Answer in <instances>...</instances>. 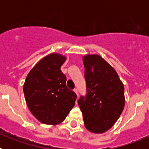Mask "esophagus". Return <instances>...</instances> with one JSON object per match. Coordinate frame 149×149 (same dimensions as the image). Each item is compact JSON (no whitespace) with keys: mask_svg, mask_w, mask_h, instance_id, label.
Wrapping results in <instances>:
<instances>
[{"mask_svg":"<svg viewBox=\"0 0 149 149\" xmlns=\"http://www.w3.org/2000/svg\"><path fill=\"white\" fill-rule=\"evenodd\" d=\"M74 92L76 94H77V95H77V88H74Z\"/></svg>","mask_w":149,"mask_h":149,"instance_id":"obj_1","label":"esophagus"}]
</instances>
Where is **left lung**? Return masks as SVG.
<instances>
[{"label": "left lung", "mask_w": 149, "mask_h": 149, "mask_svg": "<svg viewBox=\"0 0 149 149\" xmlns=\"http://www.w3.org/2000/svg\"><path fill=\"white\" fill-rule=\"evenodd\" d=\"M86 95L81 96L78 105L88 131L102 134L113 127L123 111L125 88L116 70L100 55L83 57Z\"/></svg>", "instance_id": "8db88e82"}]
</instances>
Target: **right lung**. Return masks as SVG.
<instances>
[{
  "label": "right lung",
  "instance_id": "obj_1",
  "mask_svg": "<svg viewBox=\"0 0 149 149\" xmlns=\"http://www.w3.org/2000/svg\"><path fill=\"white\" fill-rule=\"evenodd\" d=\"M66 57L51 53L30 70L23 90L27 107L40 122L55 125L65 120L75 104L77 95L66 86L60 67Z\"/></svg>",
  "mask_w": 149,
  "mask_h": 149
}]
</instances>
